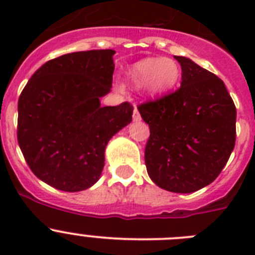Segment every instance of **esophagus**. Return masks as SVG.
<instances>
[{
	"instance_id": "1",
	"label": "esophagus",
	"mask_w": 255,
	"mask_h": 255,
	"mask_svg": "<svg viewBox=\"0 0 255 255\" xmlns=\"http://www.w3.org/2000/svg\"><path fill=\"white\" fill-rule=\"evenodd\" d=\"M140 114H139V111H138V108L135 107L134 108V112H132V120L134 121H140Z\"/></svg>"
}]
</instances>
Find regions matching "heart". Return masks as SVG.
<instances>
[{"mask_svg": "<svg viewBox=\"0 0 255 255\" xmlns=\"http://www.w3.org/2000/svg\"><path fill=\"white\" fill-rule=\"evenodd\" d=\"M128 78L136 87L143 85L149 96L161 97L176 87L180 67L171 58L148 57L132 65Z\"/></svg>", "mask_w": 255, "mask_h": 255, "instance_id": "heart-1", "label": "heart"}]
</instances>
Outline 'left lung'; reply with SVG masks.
<instances>
[{
    "instance_id": "1",
    "label": "left lung",
    "mask_w": 255,
    "mask_h": 255,
    "mask_svg": "<svg viewBox=\"0 0 255 255\" xmlns=\"http://www.w3.org/2000/svg\"><path fill=\"white\" fill-rule=\"evenodd\" d=\"M177 91L138 106L150 135L144 159L152 181L172 193L209 185L226 166L236 140V107L224 82L190 58Z\"/></svg>"
}]
</instances>
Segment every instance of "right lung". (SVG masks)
<instances>
[{
	"label": "right lung",
	"instance_id": "obj_1",
	"mask_svg": "<svg viewBox=\"0 0 255 255\" xmlns=\"http://www.w3.org/2000/svg\"><path fill=\"white\" fill-rule=\"evenodd\" d=\"M114 49L67 53L31 75L17 103V141L29 168L48 185L80 191L96 184L105 149L131 123L129 102L102 107L111 91Z\"/></svg>",
	"mask_w": 255,
	"mask_h": 255
}]
</instances>
